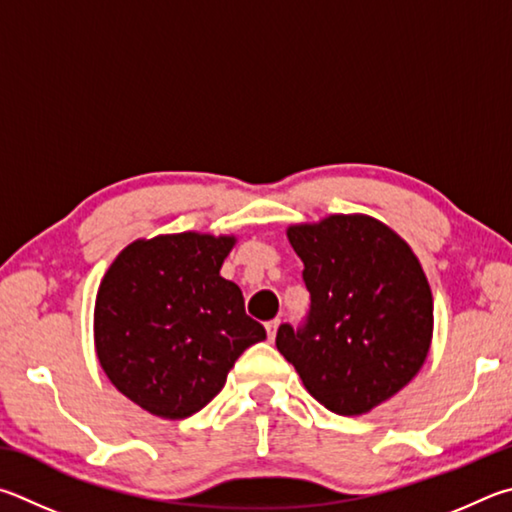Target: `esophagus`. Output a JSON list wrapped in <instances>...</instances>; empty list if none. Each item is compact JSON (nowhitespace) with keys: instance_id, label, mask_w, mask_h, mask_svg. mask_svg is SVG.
Returning a JSON list of instances; mask_svg holds the SVG:
<instances>
[{"instance_id":"1","label":"esophagus","mask_w":512,"mask_h":512,"mask_svg":"<svg viewBox=\"0 0 512 512\" xmlns=\"http://www.w3.org/2000/svg\"><path fill=\"white\" fill-rule=\"evenodd\" d=\"M279 326H281V319H272V321H267V324H265V330H267V339H270V342H274V337H276V330H279Z\"/></svg>"}]
</instances>
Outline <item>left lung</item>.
<instances>
[{
	"mask_svg": "<svg viewBox=\"0 0 512 512\" xmlns=\"http://www.w3.org/2000/svg\"><path fill=\"white\" fill-rule=\"evenodd\" d=\"M310 292L308 324H283L276 348L303 387L339 416L369 414L416 378L434 335V299L418 256L387 224L335 213L290 224Z\"/></svg>",
	"mask_w": 512,
	"mask_h": 512,
	"instance_id": "1",
	"label": "left lung"
}]
</instances>
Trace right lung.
<instances>
[{
	"label": "right lung",
	"mask_w": 512,
	"mask_h": 512,
	"mask_svg": "<svg viewBox=\"0 0 512 512\" xmlns=\"http://www.w3.org/2000/svg\"><path fill=\"white\" fill-rule=\"evenodd\" d=\"M233 245L236 236L202 231L139 238L98 285V364L152 416H193L222 391L238 357L265 339L238 285L220 276Z\"/></svg>",
	"instance_id": "obj_1"
}]
</instances>
